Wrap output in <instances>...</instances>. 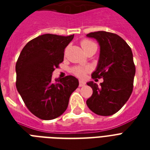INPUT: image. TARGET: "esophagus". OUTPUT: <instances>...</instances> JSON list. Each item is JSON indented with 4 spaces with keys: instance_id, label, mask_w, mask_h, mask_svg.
<instances>
[{
    "instance_id": "1",
    "label": "esophagus",
    "mask_w": 150,
    "mask_h": 150,
    "mask_svg": "<svg viewBox=\"0 0 150 150\" xmlns=\"http://www.w3.org/2000/svg\"><path fill=\"white\" fill-rule=\"evenodd\" d=\"M85 85H86V82H83V81H82V80H80V81H79V87L84 86Z\"/></svg>"
}]
</instances>
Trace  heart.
<instances>
[{
	"instance_id": "1",
	"label": "heart",
	"mask_w": 150,
	"mask_h": 150,
	"mask_svg": "<svg viewBox=\"0 0 150 150\" xmlns=\"http://www.w3.org/2000/svg\"><path fill=\"white\" fill-rule=\"evenodd\" d=\"M81 46H82L83 50H86L88 48L93 47H96V45L93 42L89 40H83L81 42ZM89 70L88 68H82V67H80V66H76V67H74L72 68V72L76 75L77 76H79V77H82L83 75H85V73L87 71Z\"/></svg>"
}]
</instances>
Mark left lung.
<instances>
[{
	"instance_id": "1",
	"label": "left lung",
	"mask_w": 150,
	"mask_h": 150,
	"mask_svg": "<svg viewBox=\"0 0 150 150\" xmlns=\"http://www.w3.org/2000/svg\"><path fill=\"white\" fill-rule=\"evenodd\" d=\"M86 36L96 39L100 47L97 67L92 77L103 79L99 86L93 82H87L93 89V95L86 104L98 115H113L125 104L132 93L135 75L132 51L117 34L98 31Z\"/></svg>"
}]
</instances>
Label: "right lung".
Returning a JSON list of instances; mask_svg holds the SVG:
<instances>
[{"label":"right lung","instance_id":"obj_1","mask_svg":"<svg viewBox=\"0 0 150 150\" xmlns=\"http://www.w3.org/2000/svg\"><path fill=\"white\" fill-rule=\"evenodd\" d=\"M73 37L54 34L38 36L25 46L16 62L18 92L32 114L42 120L61 116L79 86V80L72 75L52 82V73L63 61L64 49Z\"/></svg>","mask_w":150,"mask_h":150}]
</instances>
